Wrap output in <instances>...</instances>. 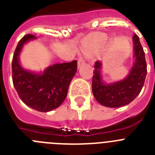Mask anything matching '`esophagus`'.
Returning a JSON list of instances; mask_svg holds the SVG:
<instances>
[{"label":"esophagus","mask_w":155,"mask_h":155,"mask_svg":"<svg viewBox=\"0 0 155 155\" xmlns=\"http://www.w3.org/2000/svg\"><path fill=\"white\" fill-rule=\"evenodd\" d=\"M84 64H85V61H84V58L82 57H79L78 60V68L81 67V66Z\"/></svg>","instance_id":"1"}]
</instances>
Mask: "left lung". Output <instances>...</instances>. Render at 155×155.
Masks as SVG:
<instances>
[{"label": "left lung", "mask_w": 155, "mask_h": 155, "mask_svg": "<svg viewBox=\"0 0 155 155\" xmlns=\"http://www.w3.org/2000/svg\"><path fill=\"white\" fill-rule=\"evenodd\" d=\"M135 62L130 74L124 80L111 84L102 81L100 70L102 64L96 61L92 78V92L95 99L106 107H121L130 103L141 91L147 75V63L139 37L134 35Z\"/></svg>", "instance_id": "1"}]
</instances>
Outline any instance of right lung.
Returning a JSON list of instances; mask_svg holds the SVG:
<instances>
[{
    "label": "right lung",
    "instance_id": "add662e5",
    "mask_svg": "<svg viewBox=\"0 0 155 155\" xmlns=\"http://www.w3.org/2000/svg\"><path fill=\"white\" fill-rule=\"evenodd\" d=\"M35 38L28 34L18 43L12 59V81L19 98L25 105L45 113L57 109L63 103L78 66L77 61H73L50 66L42 74L24 70L19 64V53L25 42Z\"/></svg>",
    "mask_w": 155,
    "mask_h": 155
}]
</instances>
